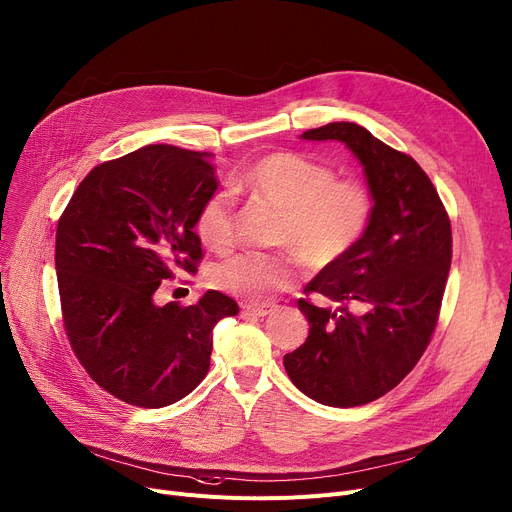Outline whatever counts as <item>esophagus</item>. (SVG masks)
I'll use <instances>...</instances> for the list:
<instances>
[{
  "label": "esophagus",
  "instance_id": "obj_1",
  "mask_svg": "<svg viewBox=\"0 0 512 512\" xmlns=\"http://www.w3.org/2000/svg\"><path fill=\"white\" fill-rule=\"evenodd\" d=\"M278 309V305L274 303H251V305H244L242 307V314H251V316H257V318H265L274 314V311Z\"/></svg>",
  "mask_w": 512,
  "mask_h": 512
}]
</instances>
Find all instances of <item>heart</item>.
<instances>
[{"label":"heart","mask_w":512,"mask_h":512,"mask_svg":"<svg viewBox=\"0 0 512 512\" xmlns=\"http://www.w3.org/2000/svg\"><path fill=\"white\" fill-rule=\"evenodd\" d=\"M238 188L282 211L276 244L282 253H242L213 270L215 286L249 299L268 301L291 288L301 259L328 268L358 247L370 228L374 196L353 177L297 152H272L238 177ZM196 232L209 249L226 253L236 242V207L228 192L209 194L196 215Z\"/></svg>","instance_id":"obj_1"}]
</instances>
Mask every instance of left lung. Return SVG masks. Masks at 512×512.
I'll return each mask as SVG.
<instances>
[{"label":"left lung","instance_id":"8db88e82","mask_svg":"<svg viewBox=\"0 0 512 512\" xmlns=\"http://www.w3.org/2000/svg\"><path fill=\"white\" fill-rule=\"evenodd\" d=\"M301 138L343 142L374 196L358 247L305 286V295L341 307L299 299L309 335L284 355L299 391L324 406L353 408L402 383L431 343L452 263V226L420 165L358 123H328Z\"/></svg>","mask_w":512,"mask_h":512}]
</instances>
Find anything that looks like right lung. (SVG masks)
Masks as SVG:
<instances>
[{"instance_id":"add662e5","label":"right lung","mask_w":512,"mask_h":512,"mask_svg":"<svg viewBox=\"0 0 512 512\" xmlns=\"http://www.w3.org/2000/svg\"><path fill=\"white\" fill-rule=\"evenodd\" d=\"M209 152L150 144L100 163L58 219L56 272L66 337L85 372L138 408H163L207 372L213 326L238 303L207 291L198 303H154L163 280L194 274V232L217 190Z\"/></svg>"}]
</instances>
